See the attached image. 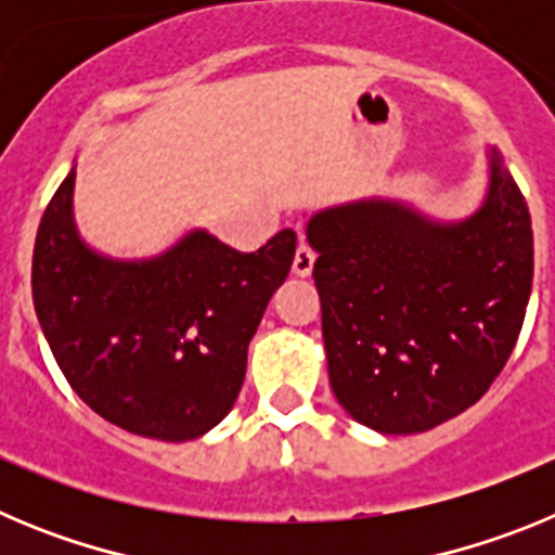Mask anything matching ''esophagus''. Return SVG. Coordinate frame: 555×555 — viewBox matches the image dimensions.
<instances>
[{"mask_svg":"<svg viewBox=\"0 0 555 555\" xmlns=\"http://www.w3.org/2000/svg\"><path fill=\"white\" fill-rule=\"evenodd\" d=\"M313 261H317L313 249L308 247V244H300V247H297V253H294L292 272L297 274V278H308V274H311V269H313Z\"/></svg>","mask_w":555,"mask_h":555,"instance_id":"1","label":"esophagus"}]
</instances>
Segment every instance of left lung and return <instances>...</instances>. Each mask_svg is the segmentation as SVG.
<instances>
[{
	"label": "left lung",
	"instance_id": "1",
	"mask_svg": "<svg viewBox=\"0 0 555 555\" xmlns=\"http://www.w3.org/2000/svg\"><path fill=\"white\" fill-rule=\"evenodd\" d=\"M306 235L320 253L327 375L356 423L423 434L487 395L533 281L531 214L494 146L473 217L439 222L397 199H358L313 214Z\"/></svg>",
	"mask_w": 555,
	"mask_h": 555
}]
</instances>
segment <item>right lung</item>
Returning a JSON list of instances; mask_svg holds the SVG:
<instances>
[{
    "label": "right lung",
    "mask_w": 555,
    "mask_h": 555,
    "mask_svg": "<svg viewBox=\"0 0 555 555\" xmlns=\"http://www.w3.org/2000/svg\"><path fill=\"white\" fill-rule=\"evenodd\" d=\"M294 249V230L258 253L191 230L155 258H107L77 233L72 166L38 228L33 302L82 403L130 434L189 442L233 409L249 338Z\"/></svg>",
    "instance_id": "add662e5"
}]
</instances>
